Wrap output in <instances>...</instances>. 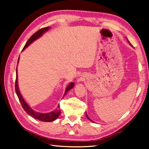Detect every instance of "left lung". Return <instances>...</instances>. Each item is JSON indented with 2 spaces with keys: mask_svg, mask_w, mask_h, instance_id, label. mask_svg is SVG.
Returning a JSON list of instances; mask_svg holds the SVG:
<instances>
[{
  "mask_svg": "<svg viewBox=\"0 0 149 149\" xmlns=\"http://www.w3.org/2000/svg\"><path fill=\"white\" fill-rule=\"evenodd\" d=\"M129 43H130V42H129ZM130 45H131V44H130ZM86 117H87V118H88V119H89V120H91V122H93V121H92V120H91V119H90V118H89V117H88V115H87V114H86Z\"/></svg>",
  "mask_w": 149,
  "mask_h": 149,
  "instance_id": "8db88e82",
  "label": "left lung"
}]
</instances>
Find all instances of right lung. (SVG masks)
Returning <instances> with one entry per match:
<instances>
[{
  "label": "right lung",
  "mask_w": 149,
  "mask_h": 149,
  "mask_svg": "<svg viewBox=\"0 0 149 149\" xmlns=\"http://www.w3.org/2000/svg\"><path fill=\"white\" fill-rule=\"evenodd\" d=\"M49 29H50L49 26H47V27L43 28L42 29L38 30L37 32H35L34 34H33L32 35H31V37L29 39L28 41L26 42V43L25 45V46L22 50H24V49H25L29 45H30L33 41H35V40H37L40 37H41V36L45 32V31H47ZM19 59H18L17 63H19ZM17 77L18 76H17V68H16V80H15V92H16V94H17L18 97H19V100L21 103L22 107L24 108V111L26 112V113L29 114L31 117H33V118L37 119H38L41 121H43V122H51V121H53V120H56L58 118V117H59V116L61 113V111L60 109V104H58V107L55 111H53V112H49V113L43 114V113H39V112H35L28 105V104L25 101L24 98L22 97L21 94L19 91V86H18ZM73 86H74L73 83H71L68 86V87L66 88V89L65 90L64 96L66 95L67 92L70 89L73 88Z\"/></svg>",
  "instance_id": "right-lung-1"
}]
</instances>
